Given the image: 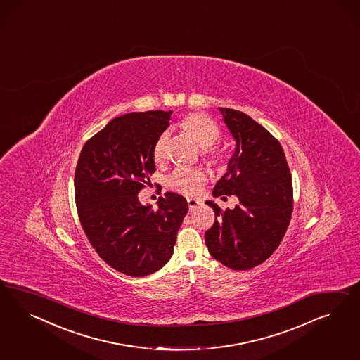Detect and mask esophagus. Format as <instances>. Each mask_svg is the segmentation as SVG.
Listing matches in <instances>:
<instances>
[{"label":"esophagus","mask_w":360,"mask_h":360,"mask_svg":"<svg viewBox=\"0 0 360 360\" xmlns=\"http://www.w3.org/2000/svg\"><path fill=\"white\" fill-rule=\"evenodd\" d=\"M187 205H188L190 210H194V208L198 207V206L200 205V200L194 199V198H188V199H187Z\"/></svg>","instance_id":"34e87169"}]
</instances>
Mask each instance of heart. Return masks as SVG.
Listing matches in <instances>:
<instances>
[{
	"label": "heart",
	"mask_w": 360,
	"mask_h": 360,
	"mask_svg": "<svg viewBox=\"0 0 360 360\" xmlns=\"http://www.w3.org/2000/svg\"><path fill=\"white\" fill-rule=\"evenodd\" d=\"M179 128L190 136L196 145L206 150L205 154L214 162L221 161V154L218 152H211V149L220 137V131L217 122L211 120L206 115L202 113H191L186 116L184 120L179 122ZM169 148V131H165L158 136L157 141L153 148V157L155 162H162L167 155ZM208 175L202 169H185L179 167L167 178V185L175 191L185 194V195H196L202 187L206 185Z\"/></svg>",
	"instance_id": "b5f03b06"
}]
</instances>
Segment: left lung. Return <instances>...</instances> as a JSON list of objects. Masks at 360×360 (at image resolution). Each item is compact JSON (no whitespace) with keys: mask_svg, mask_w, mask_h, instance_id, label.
<instances>
[{"mask_svg":"<svg viewBox=\"0 0 360 360\" xmlns=\"http://www.w3.org/2000/svg\"><path fill=\"white\" fill-rule=\"evenodd\" d=\"M233 140L235 152L227 173L212 195H236L239 205L215 212L214 226L205 233L210 255L235 271L265 262L280 245L293 211V186L283 146L248 115L219 108Z\"/></svg>","mask_w":360,"mask_h":360,"instance_id":"8db88e82","label":"left lung"}]
</instances>
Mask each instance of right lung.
<instances>
[{"label": "right lung", "mask_w": 360, "mask_h": 360, "mask_svg": "<svg viewBox=\"0 0 360 360\" xmlns=\"http://www.w3.org/2000/svg\"><path fill=\"white\" fill-rule=\"evenodd\" d=\"M172 110L116 117L83 146L75 170L77 214L91 245L117 272L143 277L170 260L188 211L185 198L166 193L141 205L139 193L155 172L153 148Z\"/></svg>", "instance_id": "obj_1"}]
</instances>
